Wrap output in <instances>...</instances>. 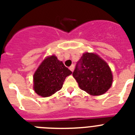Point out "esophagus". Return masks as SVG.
Returning a JSON list of instances; mask_svg holds the SVG:
<instances>
[{
    "instance_id": "obj_1",
    "label": "esophagus",
    "mask_w": 135,
    "mask_h": 135,
    "mask_svg": "<svg viewBox=\"0 0 135 135\" xmlns=\"http://www.w3.org/2000/svg\"><path fill=\"white\" fill-rule=\"evenodd\" d=\"M70 68V70H71V71H74V65H71V66H70V68Z\"/></svg>"
}]
</instances>
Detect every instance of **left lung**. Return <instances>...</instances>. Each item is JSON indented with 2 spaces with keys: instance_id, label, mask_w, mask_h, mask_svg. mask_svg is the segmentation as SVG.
<instances>
[{
  "instance_id": "8db88e82",
  "label": "left lung",
  "mask_w": 135,
  "mask_h": 135,
  "mask_svg": "<svg viewBox=\"0 0 135 135\" xmlns=\"http://www.w3.org/2000/svg\"><path fill=\"white\" fill-rule=\"evenodd\" d=\"M74 78L82 90L91 95L105 93L112 86V71L104 60L94 53L82 55L73 71Z\"/></svg>"
}]
</instances>
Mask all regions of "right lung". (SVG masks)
Segmentation results:
<instances>
[{
    "mask_svg": "<svg viewBox=\"0 0 135 135\" xmlns=\"http://www.w3.org/2000/svg\"><path fill=\"white\" fill-rule=\"evenodd\" d=\"M71 73L55 55L47 57L34 73V91L43 97L51 96L61 89L65 78Z\"/></svg>",
    "mask_w": 135,
    "mask_h": 135,
    "instance_id": "obj_1",
    "label": "right lung"
}]
</instances>
